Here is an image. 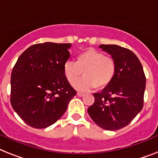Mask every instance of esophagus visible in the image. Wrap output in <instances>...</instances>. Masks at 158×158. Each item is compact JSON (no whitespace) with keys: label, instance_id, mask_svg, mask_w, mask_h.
Wrapping results in <instances>:
<instances>
[{"label":"esophagus","instance_id":"obj_1","mask_svg":"<svg viewBox=\"0 0 158 158\" xmlns=\"http://www.w3.org/2000/svg\"><path fill=\"white\" fill-rule=\"evenodd\" d=\"M77 96H79V97H82V96H84L85 94L84 93H81V92H77Z\"/></svg>","mask_w":158,"mask_h":158}]
</instances>
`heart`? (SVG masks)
Segmentation results:
<instances>
[{
	"mask_svg": "<svg viewBox=\"0 0 158 158\" xmlns=\"http://www.w3.org/2000/svg\"><path fill=\"white\" fill-rule=\"evenodd\" d=\"M63 72L66 80L73 85L82 72L84 77L74 86L77 89L86 91L90 89H102L112 81L116 64L111 57L106 56L103 52L94 48H88L77 56L76 63L73 61L65 62Z\"/></svg>",
	"mask_w": 158,
	"mask_h": 158,
	"instance_id": "b5f03b06",
	"label": "heart"
}]
</instances>
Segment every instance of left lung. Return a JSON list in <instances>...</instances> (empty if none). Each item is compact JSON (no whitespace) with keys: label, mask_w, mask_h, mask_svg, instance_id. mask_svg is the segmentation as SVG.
Here are the masks:
<instances>
[{"label":"left lung","mask_w":158,"mask_h":158,"mask_svg":"<svg viewBox=\"0 0 158 158\" xmlns=\"http://www.w3.org/2000/svg\"><path fill=\"white\" fill-rule=\"evenodd\" d=\"M111 56L116 72L110 84L99 93L88 108L90 118L100 127L116 131L131 123L144 105L146 78L137 56L127 48L118 45L99 46Z\"/></svg>","instance_id":"left-lung-1"}]
</instances>
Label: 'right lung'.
<instances>
[{
  "label": "right lung",
  "instance_id": "obj_1",
  "mask_svg": "<svg viewBox=\"0 0 158 158\" xmlns=\"http://www.w3.org/2000/svg\"><path fill=\"white\" fill-rule=\"evenodd\" d=\"M71 44L32 45L18 59L11 73V102L25 123L45 128L67 110L77 91L66 80L63 66Z\"/></svg>",
  "mask_w": 158,
  "mask_h": 158
}]
</instances>
